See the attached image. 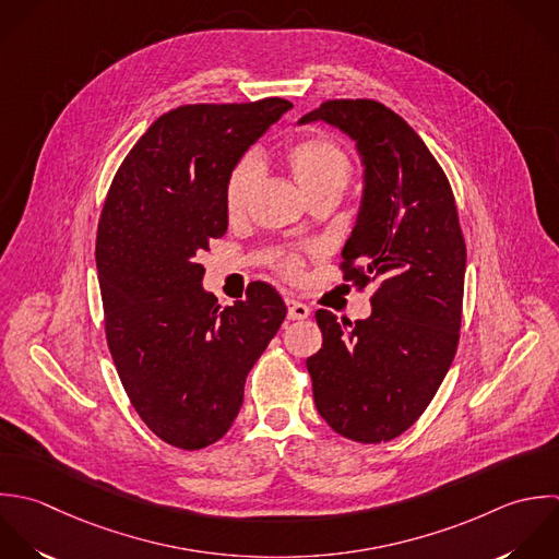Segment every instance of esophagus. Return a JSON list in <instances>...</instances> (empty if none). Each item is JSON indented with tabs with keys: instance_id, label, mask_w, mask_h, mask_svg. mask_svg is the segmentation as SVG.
Returning a JSON list of instances; mask_svg holds the SVG:
<instances>
[{
	"instance_id": "1",
	"label": "esophagus",
	"mask_w": 559,
	"mask_h": 559,
	"mask_svg": "<svg viewBox=\"0 0 559 559\" xmlns=\"http://www.w3.org/2000/svg\"><path fill=\"white\" fill-rule=\"evenodd\" d=\"M309 316H311V309L307 305H302V302H298L294 298L287 300V318L289 320H305Z\"/></svg>"
}]
</instances>
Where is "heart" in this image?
<instances>
[{
	"instance_id": "heart-1",
	"label": "heart",
	"mask_w": 559,
	"mask_h": 559,
	"mask_svg": "<svg viewBox=\"0 0 559 559\" xmlns=\"http://www.w3.org/2000/svg\"><path fill=\"white\" fill-rule=\"evenodd\" d=\"M285 158L296 182L311 202L318 198H342L353 180L350 156L340 143L322 134L294 141L287 147ZM259 178L261 163L257 156H243L233 165L224 185V211L230 219L246 213ZM281 267L287 276H298L302 265L296 257H285Z\"/></svg>"
}]
</instances>
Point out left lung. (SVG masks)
Listing matches in <instances>:
<instances>
[{
    "mask_svg": "<svg viewBox=\"0 0 559 559\" xmlns=\"http://www.w3.org/2000/svg\"><path fill=\"white\" fill-rule=\"evenodd\" d=\"M318 119L357 143L364 198L340 267L377 292L368 320L318 309L322 348L307 370L329 427L381 444L423 416L453 364L466 241L444 169L401 115L377 99H326L300 123Z\"/></svg>",
    "mask_w": 559,
    "mask_h": 559,
    "instance_id": "8db88e82",
    "label": "left lung"
}]
</instances>
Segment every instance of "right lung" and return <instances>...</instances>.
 <instances>
[{"mask_svg": "<svg viewBox=\"0 0 559 559\" xmlns=\"http://www.w3.org/2000/svg\"><path fill=\"white\" fill-rule=\"evenodd\" d=\"M292 102L187 104L134 143L108 189L95 239L104 331L121 385L163 442L204 449L233 427L246 377L287 307L267 283L219 307L202 287L209 250L228 228L233 165Z\"/></svg>", "mask_w": 559, "mask_h": 559, "instance_id": "add662e5", "label": "right lung"}]
</instances>
